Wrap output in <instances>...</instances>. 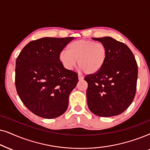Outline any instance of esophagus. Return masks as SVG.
<instances>
[{"label":"esophagus","mask_w":150,"mask_h":150,"mask_svg":"<svg viewBox=\"0 0 150 150\" xmlns=\"http://www.w3.org/2000/svg\"><path fill=\"white\" fill-rule=\"evenodd\" d=\"M78 79H79V80H82V79H83V77L81 76V75H78Z\"/></svg>","instance_id":"1"}]
</instances>
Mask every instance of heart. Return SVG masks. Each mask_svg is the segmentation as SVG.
Returning <instances> with one entry per match:
<instances>
[{
	"instance_id": "1",
	"label": "heart",
	"mask_w": 150,
	"mask_h": 150,
	"mask_svg": "<svg viewBox=\"0 0 150 150\" xmlns=\"http://www.w3.org/2000/svg\"><path fill=\"white\" fill-rule=\"evenodd\" d=\"M67 50L59 54V61L67 70H72L77 64L86 74L99 72L107 58L106 47L102 43L88 40H79L70 43Z\"/></svg>"
}]
</instances>
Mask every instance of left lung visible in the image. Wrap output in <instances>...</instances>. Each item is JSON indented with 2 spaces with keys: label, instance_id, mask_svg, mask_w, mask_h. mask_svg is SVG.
Listing matches in <instances>:
<instances>
[{
  "label": "left lung",
  "instance_id": "left-lung-1",
  "mask_svg": "<svg viewBox=\"0 0 150 150\" xmlns=\"http://www.w3.org/2000/svg\"><path fill=\"white\" fill-rule=\"evenodd\" d=\"M92 39L106 47L107 58L100 71L84 77L88 83V106L99 117L119 115L134 98L138 77L137 61L124 43L111 37Z\"/></svg>",
  "mask_w": 150,
  "mask_h": 150
}]
</instances>
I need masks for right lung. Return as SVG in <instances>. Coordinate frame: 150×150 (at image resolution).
<instances>
[{"label": "right lung", "mask_w": 150, "mask_h": 150, "mask_svg": "<svg viewBox=\"0 0 150 150\" xmlns=\"http://www.w3.org/2000/svg\"><path fill=\"white\" fill-rule=\"evenodd\" d=\"M73 39L45 37L31 41L17 57L18 95L35 115L54 119L67 111L69 95L78 82V76L63 67L59 54Z\"/></svg>", "instance_id": "right-lung-1"}]
</instances>
